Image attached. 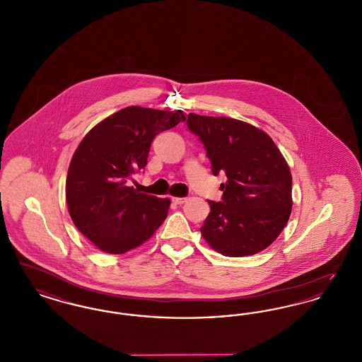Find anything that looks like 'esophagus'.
<instances>
[{
  "mask_svg": "<svg viewBox=\"0 0 362 362\" xmlns=\"http://www.w3.org/2000/svg\"><path fill=\"white\" fill-rule=\"evenodd\" d=\"M173 202L175 205H183V204L186 202V198H177V197H175V198H173Z\"/></svg>",
  "mask_w": 362,
  "mask_h": 362,
  "instance_id": "esophagus-1",
  "label": "esophagus"
}]
</instances>
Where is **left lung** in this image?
Listing matches in <instances>:
<instances>
[{"label": "left lung", "instance_id": "obj_1", "mask_svg": "<svg viewBox=\"0 0 362 362\" xmlns=\"http://www.w3.org/2000/svg\"><path fill=\"white\" fill-rule=\"evenodd\" d=\"M187 127L199 138L211 173L226 175L223 201H207L201 226L207 244L224 257H248L267 248L292 211V175L274 141L245 122L189 114Z\"/></svg>", "mask_w": 362, "mask_h": 362}]
</instances>
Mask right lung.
Returning <instances> with one entry per match:
<instances>
[{
    "mask_svg": "<svg viewBox=\"0 0 362 362\" xmlns=\"http://www.w3.org/2000/svg\"><path fill=\"white\" fill-rule=\"evenodd\" d=\"M186 121L182 110L126 107L98 123L77 146L66 176V202L76 228L99 250L124 254L163 224L171 201L132 187L145 168L153 138Z\"/></svg>",
    "mask_w": 362,
    "mask_h": 362,
    "instance_id": "right-lung-1",
    "label": "right lung"
}]
</instances>
